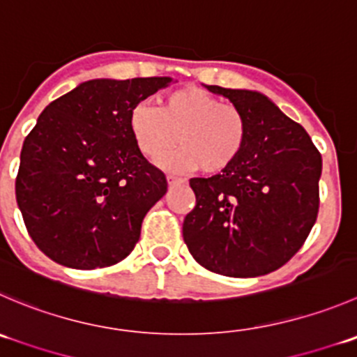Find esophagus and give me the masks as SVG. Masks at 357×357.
Returning <instances> with one entry per match:
<instances>
[{
    "instance_id": "esophagus-1",
    "label": "esophagus",
    "mask_w": 357,
    "mask_h": 357,
    "mask_svg": "<svg viewBox=\"0 0 357 357\" xmlns=\"http://www.w3.org/2000/svg\"><path fill=\"white\" fill-rule=\"evenodd\" d=\"M181 183H185L183 179L176 178V176H167V185L169 186H176V185H181Z\"/></svg>"
}]
</instances>
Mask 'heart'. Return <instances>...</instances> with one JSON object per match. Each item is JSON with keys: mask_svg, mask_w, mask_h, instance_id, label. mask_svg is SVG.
Here are the masks:
<instances>
[{"mask_svg": "<svg viewBox=\"0 0 357 357\" xmlns=\"http://www.w3.org/2000/svg\"><path fill=\"white\" fill-rule=\"evenodd\" d=\"M129 130L137 150L176 171L218 174L230 167L245 144V119L234 105L221 102L200 86H181L162 96L158 108L136 105L129 113Z\"/></svg>", "mask_w": 357, "mask_h": 357, "instance_id": "b5f03b06", "label": "heart"}]
</instances>
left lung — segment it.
Returning a JSON list of instances; mask_svg holds the SVG:
<instances>
[{
  "label": "left lung",
  "mask_w": 357,
  "mask_h": 357,
  "mask_svg": "<svg viewBox=\"0 0 357 357\" xmlns=\"http://www.w3.org/2000/svg\"><path fill=\"white\" fill-rule=\"evenodd\" d=\"M204 86L241 109L248 134L230 167L190 179L197 204L183 221V238L207 271L271 274L295 256L316 223L321 153L305 129L261 92Z\"/></svg>",
  "instance_id": "1"
}]
</instances>
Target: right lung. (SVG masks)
Segmentation results:
<instances>
[{
	"instance_id": "right-lung-1",
	"label": "right lung",
	"mask_w": 357,
	"mask_h": 357,
	"mask_svg": "<svg viewBox=\"0 0 357 357\" xmlns=\"http://www.w3.org/2000/svg\"><path fill=\"white\" fill-rule=\"evenodd\" d=\"M171 83L169 76L89 79L38 116L20 151L15 195L31 238L55 263L102 268L139 241L167 179L137 150L129 113Z\"/></svg>"
}]
</instances>
